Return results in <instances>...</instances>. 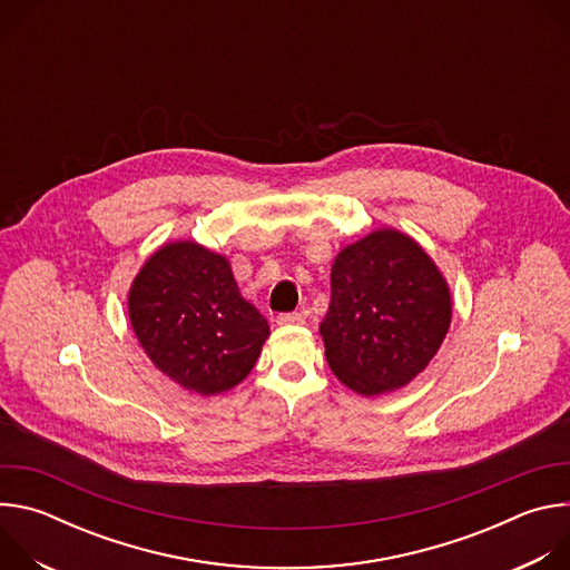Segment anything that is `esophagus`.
Here are the masks:
<instances>
[{"label": "esophagus", "mask_w": 570, "mask_h": 570, "mask_svg": "<svg viewBox=\"0 0 570 570\" xmlns=\"http://www.w3.org/2000/svg\"><path fill=\"white\" fill-rule=\"evenodd\" d=\"M277 322H279V324H302V322H304V315L297 313V311H293V313H279V315H277Z\"/></svg>", "instance_id": "esophagus-1"}]
</instances>
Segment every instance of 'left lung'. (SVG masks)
Returning <instances> with one entry per match:
<instances>
[{"label":"left lung","instance_id":"obj_1","mask_svg":"<svg viewBox=\"0 0 570 570\" xmlns=\"http://www.w3.org/2000/svg\"><path fill=\"white\" fill-rule=\"evenodd\" d=\"M449 324V284L409 234L376 229L338 253L320 334L330 367L354 392L374 396L411 383Z\"/></svg>","mask_w":570,"mask_h":570}]
</instances>
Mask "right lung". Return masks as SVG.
<instances>
[{"mask_svg":"<svg viewBox=\"0 0 570 570\" xmlns=\"http://www.w3.org/2000/svg\"><path fill=\"white\" fill-rule=\"evenodd\" d=\"M128 313L155 367L203 396L246 379L271 334L266 317L240 297L229 262L196 240L167 243L144 264Z\"/></svg>","mask_w":570,"mask_h":570,"instance_id":"add662e5","label":"right lung"}]
</instances>
